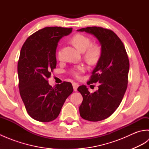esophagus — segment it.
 I'll return each mask as SVG.
<instances>
[{"instance_id": "34e87169", "label": "esophagus", "mask_w": 149, "mask_h": 149, "mask_svg": "<svg viewBox=\"0 0 149 149\" xmlns=\"http://www.w3.org/2000/svg\"><path fill=\"white\" fill-rule=\"evenodd\" d=\"M72 86H73V88H74V90L75 91H76L77 90V88L79 87V84L77 83H74L72 84Z\"/></svg>"}]
</instances>
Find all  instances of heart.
Listing matches in <instances>:
<instances>
[{"mask_svg": "<svg viewBox=\"0 0 149 149\" xmlns=\"http://www.w3.org/2000/svg\"><path fill=\"white\" fill-rule=\"evenodd\" d=\"M72 43L76 48L83 52L85 51V57L90 61H94L99 58L101 54V48L97 45H91V40L89 38L81 34H77L72 37ZM61 52H58V58H61ZM86 66L79 65L72 69V74L76 77H79L82 73L86 71Z\"/></svg>", "mask_w": 149, "mask_h": 149, "instance_id": "heart-1", "label": "heart"}]
</instances>
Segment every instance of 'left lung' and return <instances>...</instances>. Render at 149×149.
I'll list each match as a JSON object with an SVG mask.
<instances>
[{
	"instance_id": "8db88e82",
	"label": "left lung",
	"mask_w": 149,
	"mask_h": 149,
	"mask_svg": "<svg viewBox=\"0 0 149 149\" xmlns=\"http://www.w3.org/2000/svg\"><path fill=\"white\" fill-rule=\"evenodd\" d=\"M92 34L101 45V54L88 84L99 83V90L90 93L85 85L78 88L83 100L81 116L91 122L108 118L121 103L127 89L129 61L125 47L113 31L99 27L77 30Z\"/></svg>"
}]
</instances>
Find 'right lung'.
<instances>
[{
    "instance_id": "1",
    "label": "right lung",
    "mask_w": 149,
    "mask_h": 149,
    "mask_svg": "<svg viewBox=\"0 0 149 149\" xmlns=\"http://www.w3.org/2000/svg\"><path fill=\"white\" fill-rule=\"evenodd\" d=\"M72 31V28L45 27L28 38L21 49L18 63L19 90L27 112L37 121L55 120L74 90L68 82L53 88L47 81L56 66L59 41Z\"/></svg>"
}]
</instances>
